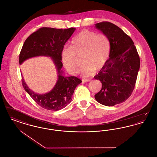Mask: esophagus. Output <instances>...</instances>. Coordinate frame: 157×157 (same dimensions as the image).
<instances>
[{
    "mask_svg": "<svg viewBox=\"0 0 157 157\" xmlns=\"http://www.w3.org/2000/svg\"><path fill=\"white\" fill-rule=\"evenodd\" d=\"M82 81L84 82H90V79H82Z\"/></svg>",
    "mask_w": 157,
    "mask_h": 157,
    "instance_id": "esophagus-1",
    "label": "esophagus"
}]
</instances>
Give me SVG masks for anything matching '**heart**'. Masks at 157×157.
Here are the masks:
<instances>
[{"label": "heart", "mask_w": 157, "mask_h": 157, "mask_svg": "<svg viewBox=\"0 0 157 157\" xmlns=\"http://www.w3.org/2000/svg\"><path fill=\"white\" fill-rule=\"evenodd\" d=\"M111 51L108 37L103 33L83 30L74 37L69 47H65L61 52V59L67 72L71 75L77 73L76 56L82 55V67L79 74L88 77L95 71H99L106 64Z\"/></svg>", "instance_id": "1"}]
</instances>
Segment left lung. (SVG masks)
Here are the masks:
<instances>
[{"mask_svg": "<svg viewBox=\"0 0 157 157\" xmlns=\"http://www.w3.org/2000/svg\"><path fill=\"white\" fill-rule=\"evenodd\" d=\"M95 27L109 38L111 51L106 64L94 76L102 85L95 98L101 104L111 106L131 95L140 67V56L131 38L118 26L102 22Z\"/></svg>", "mask_w": 157, "mask_h": 157, "instance_id": "obj_1", "label": "left lung"}]
</instances>
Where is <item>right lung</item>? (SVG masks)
<instances>
[{
  "label": "right lung",
  "instance_id": "1",
  "mask_svg": "<svg viewBox=\"0 0 157 157\" xmlns=\"http://www.w3.org/2000/svg\"><path fill=\"white\" fill-rule=\"evenodd\" d=\"M75 28L67 29L41 28L31 34L24 42L19 55V63L31 58L45 56L52 60L58 72V80L50 92L45 94L35 93L26 85L22 76V85L31 98L43 108L58 111L72 101L76 87L82 81L74 76H65L61 70V52L65 43L74 32Z\"/></svg>",
  "mask_w": 157,
  "mask_h": 157
}]
</instances>
